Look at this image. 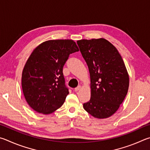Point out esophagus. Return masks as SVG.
Returning <instances> with one entry per match:
<instances>
[{
    "mask_svg": "<svg viewBox=\"0 0 150 150\" xmlns=\"http://www.w3.org/2000/svg\"><path fill=\"white\" fill-rule=\"evenodd\" d=\"M81 88H82V86H78V87H76V88L74 89V90H75V91H79Z\"/></svg>",
    "mask_w": 150,
    "mask_h": 150,
    "instance_id": "obj_1",
    "label": "esophagus"
}]
</instances>
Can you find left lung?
I'll use <instances>...</instances> for the list:
<instances>
[{"mask_svg": "<svg viewBox=\"0 0 150 150\" xmlns=\"http://www.w3.org/2000/svg\"><path fill=\"white\" fill-rule=\"evenodd\" d=\"M87 63L91 81V98L83 107L98 119L112 116L124 101L129 76L118 50L105 39L77 41Z\"/></svg>", "mask_w": 150, "mask_h": 150, "instance_id": "left-lung-1", "label": "left lung"}]
</instances>
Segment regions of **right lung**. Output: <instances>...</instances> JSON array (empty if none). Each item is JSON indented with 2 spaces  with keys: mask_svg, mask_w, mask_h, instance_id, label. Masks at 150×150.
I'll use <instances>...</instances> for the list:
<instances>
[{
  "mask_svg": "<svg viewBox=\"0 0 150 150\" xmlns=\"http://www.w3.org/2000/svg\"><path fill=\"white\" fill-rule=\"evenodd\" d=\"M79 51L70 39L49 40L31 52L22 71L23 95L31 108L51 114L61 107L69 92L62 68L70 54Z\"/></svg>",
  "mask_w": 150,
  "mask_h": 150,
  "instance_id": "1",
  "label": "right lung"
}]
</instances>
